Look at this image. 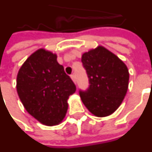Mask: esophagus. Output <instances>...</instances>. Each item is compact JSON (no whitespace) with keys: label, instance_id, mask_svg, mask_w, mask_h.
Instances as JSON below:
<instances>
[{"label":"esophagus","instance_id":"obj_1","mask_svg":"<svg viewBox=\"0 0 152 152\" xmlns=\"http://www.w3.org/2000/svg\"><path fill=\"white\" fill-rule=\"evenodd\" d=\"M71 78H72V80H73V82H74V83H76V76H75V75H74V74H73V75H72V76H71Z\"/></svg>","mask_w":152,"mask_h":152}]
</instances>
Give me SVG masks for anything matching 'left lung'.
Returning <instances> with one entry per match:
<instances>
[{
	"instance_id": "1",
	"label": "left lung",
	"mask_w": 152,
	"mask_h": 152,
	"mask_svg": "<svg viewBox=\"0 0 152 152\" xmlns=\"http://www.w3.org/2000/svg\"><path fill=\"white\" fill-rule=\"evenodd\" d=\"M81 61L90 84L87 91H80L81 100L95 116H109L120 106L127 94L128 67L103 46L83 53Z\"/></svg>"
}]
</instances>
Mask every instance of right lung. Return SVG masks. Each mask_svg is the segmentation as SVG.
<instances>
[{
  "instance_id": "add662e5",
  "label": "right lung",
  "mask_w": 152,
  "mask_h": 152,
  "mask_svg": "<svg viewBox=\"0 0 152 152\" xmlns=\"http://www.w3.org/2000/svg\"><path fill=\"white\" fill-rule=\"evenodd\" d=\"M16 90L24 109L47 126L58 125L68 109L67 99L76 88L57 55L43 48L32 53L19 70Z\"/></svg>"
}]
</instances>
